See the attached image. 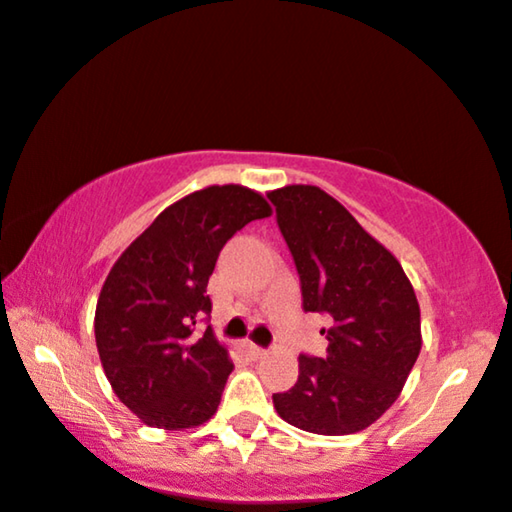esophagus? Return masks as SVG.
<instances>
[{
    "label": "esophagus",
    "instance_id": "obj_1",
    "mask_svg": "<svg viewBox=\"0 0 512 512\" xmlns=\"http://www.w3.org/2000/svg\"><path fill=\"white\" fill-rule=\"evenodd\" d=\"M245 350H248V355L255 357V360H257V357L267 355V350L260 348V346H255V343H245Z\"/></svg>",
    "mask_w": 512,
    "mask_h": 512
}]
</instances>
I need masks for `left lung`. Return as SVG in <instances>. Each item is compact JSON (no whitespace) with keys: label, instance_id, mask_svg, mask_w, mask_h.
<instances>
[{"label":"left lung","instance_id":"8db88e82","mask_svg":"<svg viewBox=\"0 0 512 512\" xmlns=\"http://www.w3.org/2000/svg\"><path fill=\"white\" fill-rule=\"evenodd\" d=\"M291 250L303 310L329 315L324 357H298V381L274 408L303 432L367 429L396 403L422 348L420 305L403 267L353 214L317 186L267 195Z\"/></svg>","mask_w":512,"mask_h":512}]
</instances>
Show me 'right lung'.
I'll return each mask as SVG.
<instances>
[{
    "label": "right lung",
    "instance_id": "obj_1",
    "mask_svg": "<svg viewBox=\"0 0 512 512\" xmlns=\"http://www.w3.org/2000/svg\"><path fill=\"white\" fill-rule=\"evenodd\" d=\"M272 207L243 186H209L166 207L104 281L95 341L123 405L157 429H190L219 408L233 362L200 322L207 281L226 240Z\"/></svg>",
    "mask_w": 512,
    "mask_h": 512
}]
</instances>
